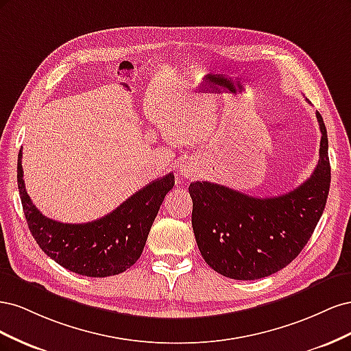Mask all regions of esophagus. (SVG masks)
Here are the masks:
<instances>
[{"label": "esophagus", "instance_id": "obj_1", "mask_svg": "<svg viewBox=\"0 0 351 351\" xmlns=\"http://www.w3.org/2000/svg\"><path fill=\"white\" fill-rule=\"evenodd\" d=\"M180 173H182V176H184V177H193L196 173H195V169L192 168V167H190L189 164L187 165H183L182 167V169H180Z\"/></svg>", "mask_w": 351, "mask_h": 351}]
</instances>
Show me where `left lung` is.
Here are the masks:
<instances>
[{
	"mask_svg": "<svg viewBox=\"0 0 351 351\" xmlns=\"http://www.w3.org/2000/svg\"><path fill=\"white\" fill-rule=\"evenodd\" d=\"M319 161L313 174L291 192L253 197L209 182L189 186L192 226L202 258L232 280H259L285 268L312 237L326 205L331 183L324 119Z\"/></svg>",
	"mask_w": 351,
	"mask_h": 351,
	"instance_id": "1",
	"label": "left lung"
}]
</instances>
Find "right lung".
<instances>
[{"label": "right lung", "instance_id": "add662e5", "mask_svg": "<svg viewBox=\"0 0 351 351\" xmlns=\"http://www.w3.org/2000/svg\"><path fill=\"white\" fill-rule=\"evenodd\" d=\"M17 184L32 236L62 268L84 277L104 278L129 269L141 258L159 206L174 186L169 173L136 192L97 221L64 224L42 215L26 192L22 151L17 159Z\"/></svg>", "mask_w": 351, "mask_h": 351}]
</instances>
